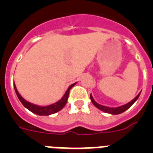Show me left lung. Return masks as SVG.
Masks as SVG:
<instances>
[{"label":"left lung","mask_w":153,"mask_h":153,"mask_svg":"<svg viewBox=\"0 0 153 153\" xmlns=\"http://www.w3.org/2000/svg\"><path fill=\"white\" fill-rule=\"evenodd\" d=\"M140 95V93L135 97L132 101H130L128 103L125 104L123 106H119V107H115V108H111V107H108V106H102V105H100V104L97 103L94 100H93V97L92 95L90 94V100H91L94 106H96L97 108H98L99 109H100L102 111L105 112V113H110V114H113V115H117V114H120V113H123L125 112L126 109H129L131 106H132V104L134 103L136 100H137V99L139 98Z\"/></svg>","instance_id":"obj_1"}]
</instances>
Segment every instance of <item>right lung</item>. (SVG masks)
<instances>
[{
    "mask_svg": "<svg viewBox=\"0 0 153 153\" xmlns=\"http://www.w3.org/2000/svg\"><path fill=\"white\" fill-rule=\"evenodd\" d=\"M76 83H74V84H71L69 86V88L67 89V90L66 91V93H65V94L63 95V97L60 99V100L57 101V102H55V103L51 104V105H49V106H36L35 104L31 103V102L25 100L20 95V93L17 91V87H16L14 83H13V86H14V90H15L16 94H17V97H18V99L21 102V103L24 105V107H26L27 109H29L30 112H32V113H35V114L36 115H39V116H49V115L57 113L58 111L61 110V109L64 107V106L66 105V103H67V99H68L70 89L72 88Z\"/></svg>",
    "mask_w": 153,
    "mask_h": 153,
    "instance_id": "add662e5",
    "label": "right lung"
}]
</instances>
